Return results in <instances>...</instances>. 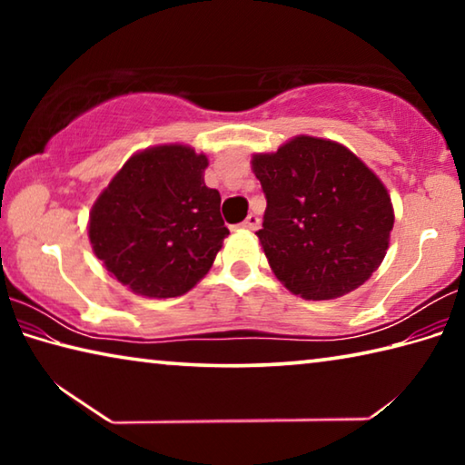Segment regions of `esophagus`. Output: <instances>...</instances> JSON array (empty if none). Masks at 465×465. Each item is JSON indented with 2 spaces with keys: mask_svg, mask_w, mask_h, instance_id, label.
Returning a JSON list of instances; mask_svg holds the SVG:
<instances>
[{
  "mask_svg": "<svg viewBox=\"0 0 465 465\" xmlns=\"http://www.w3.org/2000/svg\"><path fill=\"white\" fill-rule=\"evenodd\" d=\"M258 225H261V219H258V215H254V213H250V215L246 217V222L242 223L243 230H250V232H254Z\"/></svg>",
  "mask_w": 465,
  "mask_h": 465,
  "instance_id": "obj_1",
  "label": "esophagus"
}]
</instances>
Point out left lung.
<instances>
[{"label":"left lung","instance_id":"left-lung-1","mask_svg":"<svg viewBox=\"0 0 465 465\" xmlns=\"http://www.w3.org/2000/svg\"><path fill=\"white\" fill-rule=\"evenodd\" d=\"M252 170L266 196L256 235L291 293L342 297L371 277L390 246L393 207L380 178L344 145L299 135Z\"/></svg>","mask_w":465,"mask_h":465}]
</instances>
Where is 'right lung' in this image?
Masks as SVG:
<instances>
[{
  "mask_svg": "<svg viewBox=\"0 0 465 465\" xmlns=\"http://www.w3.org/2000/svg\"><path fill=\"white\" fill-rule=\"evenodd\" d=\"M209 160L172 143L131 155L90 211L94 254L143 297H178L209 272L230 235L222 196L204 184Z\"/></svg>",
  "mask_w": 465,
  "mask_h": 465,
  "instance_id": "add662e5",
  "label": "right lung"
}]
</instances>
